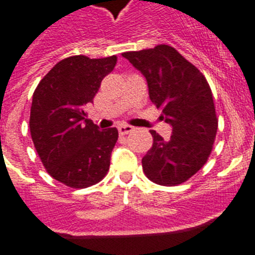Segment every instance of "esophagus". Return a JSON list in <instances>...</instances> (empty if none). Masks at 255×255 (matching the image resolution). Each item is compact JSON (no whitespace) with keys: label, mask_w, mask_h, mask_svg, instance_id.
<instances>
[{"label":"esophagus","mask_w":255,"mask_h":255,"mask_svg":"<svg viewBox=\"0 0 255 255\" xmlns=\"http://www.w3.org/2000/svg\"><path fill=\"white\" fill-rule=\"evenodd\" d=\"M117 129H119V132H120L121 135H125V134H129V132H131L134 128L130 125H126V124H123V125L119 126Z\"/></svg>","instance_id":"34e87169"}]
</instances>
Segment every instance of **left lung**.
Returning <instances> with one entry per match:
<instances>
[{
	"label": "left lung",
	"mask_w": 255,
	"mask_h": 255,
	"mask_svg": "<svg viewBox=\"0 0 255 255\" xmlns=\"http://www.w3.org/2000/svg\"><path fill=\"white\" fill-rule=\"evenodd\" d=\"M147 79L149 98L172 126L170 139L150 130L153 145L141 159L150 181L163 186L185 182L203 167L213 148L218 120L207 79L173 47L124 52Z\"/></svg>",
	"instance_id": "left-lung-1"
}]
</instances>
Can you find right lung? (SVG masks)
<instances>
[{"label":"right lung","mask_w":255,"mask_h":255,"mask_svg":"<svg viewBox=\"0 0 255 255\" xmlns=\"http://www.w3.org/2000/svg\"><path fill=\"white\" fill-rule=\"evenodd\" d=\"M116 56L64 58L48 71L33 93L30 135L44 168L52 177L74 189H84L107 175L119 138L116 128L101 131L87 119L103 78Z\"/></svg>","instance_id":"add662e5"}]
</instances>
